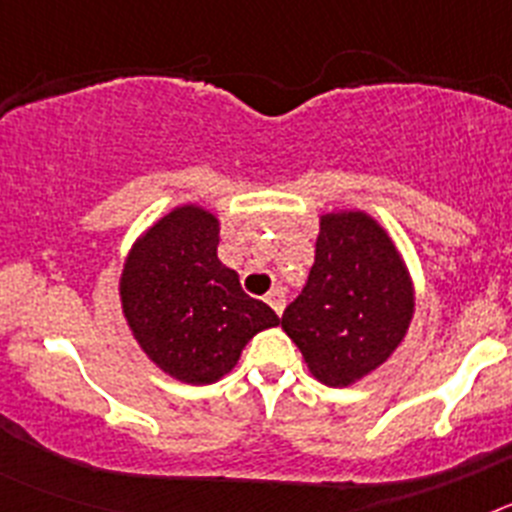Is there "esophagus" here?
<instances>
[{
  "label": "esophagus",
  "instance_id": "obj_1",
  "mask_svg": "<svg viewBox=\"0 0 512 512\" xmlns=\"http://www.w3.org/2000/svg\"><path fill=\"white\" fill-rule=\"evenodd\" d=\"M266 302H269V307H271V310H274V312H277V315H282V312H284V302H287V300H284V292H282V289L274 287V289H271V292H269V295H266Z\"/></svg>",
  "mask_w": 512,
  "mask_h": 512
}]
</instances>
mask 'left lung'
I'll use <instances>...</instances> for the list:
<instances>
[{"mask_svg": "<svg viewBox=\"0 0 512 512\" xmlns=\"http://www.w3.org/2000/svg\"><path fill=\"white\" fill-rule=\"evenodd\" d=\"M315 264L282 328L325 387L374 374L408 336L415 284L405 256L377 217L328 210L318 217Z\"/></svg>", "mask_w": 512, "mask_h": 512, "instance_id": "obj_1", "label": "left lung"}]
</instances>
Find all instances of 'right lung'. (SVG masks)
<instances>
[{
    "instance_id": "1",
    "label": "right lung",
    "mask_w": 512,
    "mask_h": 512,
    "mask_svg": "<svg viewBox=\"0 0 512 512\" xmlns=\"http://www.w3.org/2000/svg\"><path fill=\"white\" fill-rule=\"evenodd\" d=\"M220 220L202 205H176L138 235L122 261V318L153 366L184 384H215L277 312L241 289L217 259Z\"/></svg>"
}]
</instances>
